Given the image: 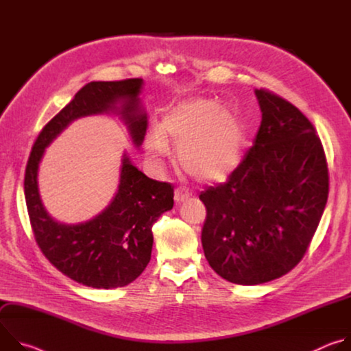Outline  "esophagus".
Masks as SVG:
<instances>
[{
  "mask_svg": "<svg viewBox=\"0 0 351 351\" xmlns=\"http://www.w3.org/2000/svg\"><path fill=\"white\" fill-rule=\"evenodd\" d=\"M190 195H191V193H190L189 190H186L184 187H178V189H175V195H173V198H175L176 203H183V202H186V199H187Z\"/></svg>",
  "mask_w": 351,
  "mask_h": 351,
  "instance_id": "obj_1",
  "label": "esophagus"
}]
</instances>
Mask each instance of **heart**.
<instances>
[{
    "instance_id": "heart-1",
    "label": "heart",
    "mask_w": 351,
    "mask_h": 351,
    "mask_svg": "<svg viewBox=\"0 0 351 351\" xmlns=\"http://www.w3.org/2000/svg\"><path fill=\"white\" fill-rule=\"evenodd\" d=\"M244 129L229 107L213 98L194 97L173 107L160 126L145 138L147 154L158 162L178 145L180 168L199 182L228 178L240 164L244 147Z\"/></svg>"
}]
</instances>
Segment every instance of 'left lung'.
I'll list each match as a JSON object with an SVG mask.
<instances>
[{
	"mask_svg": "<svg viewBox=\"0 0 351 351\" xmlns=\"http://www.w3.org/2000/svg\"><path fill=\"white\" fill-rule=\"evenodd\" d=\"M256 95L263 119L254 145L228 182L199 194L206 258L219 276L245 286L278 279L302 261L329 193L313 123L268 90Z\"/></svg>",
	"mask_w": 351,
	"mask_h": 351,
	"instance_id": "1",
	"label": "left lung"
}]
</instances>
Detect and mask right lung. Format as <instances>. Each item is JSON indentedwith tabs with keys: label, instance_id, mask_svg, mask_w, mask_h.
<instances>
[{
	"label": "right lung",
	"instance_id": "obj_1",
	"mask_svg": "<svg viewBox=\"0 0 351 351\" xmlns=\"http://www.w3.org/2000/svg\"><path fill=\"white\" fill-rule=\"evenodd\" d=\"M141 87L143 79L87 83L43 128L26 165L25 198L36 243L58 271L88 287H122L140 276L152 258L153 225L173 207V186L147 178L125 153L119 186L108 207L86 222L66 225L43 206L38 165L45 147L73 121L88 115H119L138 148L147 130Z\"/></svg>",
	"mask_w": 351,
	"mask_h": 351
}]
</instances>
